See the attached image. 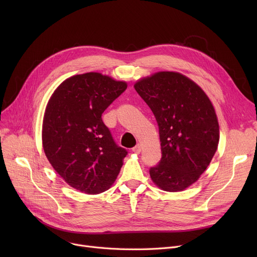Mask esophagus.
<instances>
[{"label":"esophagus","mask_w":257,"mask_h":257,"mask_svg":"<svg viewBox=\"0 0 257 257\" xmlns=\"http://www.w3.org/2000/svg\"><path fill=\"white\" fill-rule=\"evenodd\" d=\"M141 149H142V147H141V145L140 144H138L136 147L133 148L132 149V151L134 152V153H137V154H140L141 153Z\"/></svg>","instance_id":"obj_1"}]
</instances>
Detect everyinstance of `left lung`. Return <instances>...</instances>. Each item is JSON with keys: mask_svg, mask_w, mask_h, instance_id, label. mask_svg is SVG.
Masks as SVG:
<instances>
[{"mask_svg": "<svg viewBox=\"0 0 257 257\" xmlns=\"http://www.w3.org/2000/svg\"><path fill=\"white\" fill-rule=\"evenodd\" d=\"M134 88L159 127L163 157L150 169L151 179L163 191H184L204 173L218 149L214 107L203 89L178 72L154 73L138 80Z\"/></svg>", "mask_w": 257, "mask_h": 257, "instance_id": "obj_1", "label": "left lung"}]
</instances>
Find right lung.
<instances>
[{
  "label": "right lung",
  "mask_w": 257,
  "mask_h": 257,
  "mask_svg": "<svg viewBox=\"0 0 257 257\" xmlns=\"http://www.w3.org/2000/svg\"><path fill=\"white\" fill-rule=\"evenodd\" d=\"M127 82L90 72L65 79L54 90L43 119V147L53 169L70 186L96 195L115 181L127 155L115 145L102 113Z\"/></svg>",
  "instance_id": "right-lung-1"
}]
</instances>
